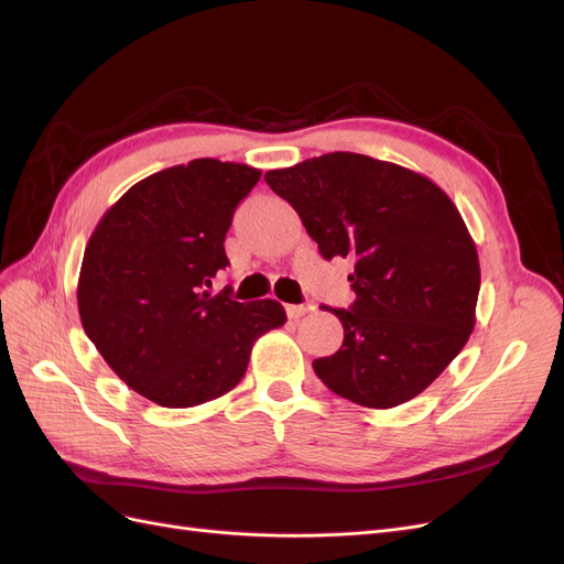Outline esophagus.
<instances>
[{"instance_id":"esophagus-1","label":"esophagus","mask_w":564,"mask_h":564,"mask_svg":"<svg viewBox=\"0 0 564 564\" xmlns=\"http://www.w3.org/2000/svg\"><path fill=\"white\" fill-rule=\"evenodd\" d=\"M308 311H313L311 303H292V305H286L289 319H299V317H303Z\"/></svg>"}]
</instances>
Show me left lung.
<instances>
[{"label":"left lung","instance_id":"1","mask_svg":"<svg viewBox=\"0 0 564 564\" xmlns=\"http://www.w3.org/2000/svg\"><path fill=\"white\" fill-rule=\"evenodd\" d=\"M265 183L319 253L355 261V301L329 308L344 344L313 369L336 395L390 409L429 388L475 327L480 261L454 202L416 172L355 152L275 169Z\"/></svg>","mask_w":564,"mask_h":564}]
</instances>
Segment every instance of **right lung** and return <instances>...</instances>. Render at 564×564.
Masks as SVG:
<instances>
[{
	"instance_id": "add662e5",
	"label": "right lung",
	"mask_w": 564,
	"mask_h": 564,
	"mask_svg": "<svg viewBox=\"0 0 564 564\" xmlns=\"http://www.w3.org/2000/svg\"><path fill=\"white\" fill-rule=\"evenodd\" d=\"M259 178V169L212 158L169 166L131 185L84 249L82 327L117 377L160 406L226 395L256 338L286 322L278 301L209 292L230 263L232 214Z\"/></svg>"
}]
</instances>
